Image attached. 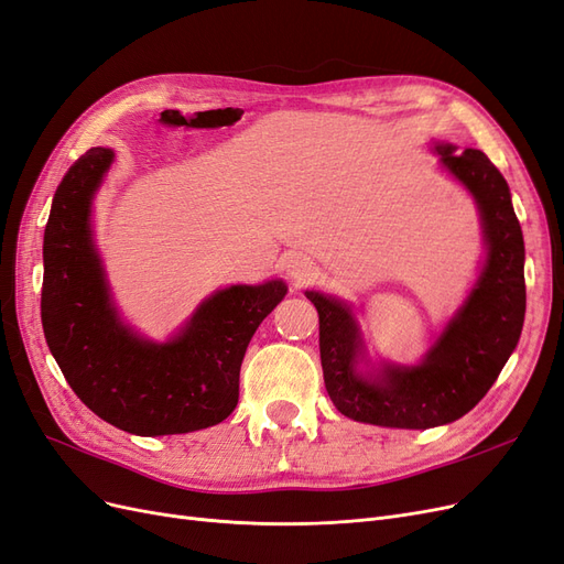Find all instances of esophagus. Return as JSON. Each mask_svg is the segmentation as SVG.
I'll return each mask as SVG.
<instances>
[{"label":"esophagus","instance_id":"obj_1","mask_svg":"<svg viewBox=\"0 0 564 564\" xmlns=\"http://www.w3.org/2000/svg\"><path fill=\"white\" fill-rule=\"evenodd\" d=\"M285 274L293 279L297 285H304L308 281H314L316 264H314L312 258H306V256H300V252H295V256H290L285 260Z\"/></svg>","mask_w":564,"mask_h":564}]
</instances>
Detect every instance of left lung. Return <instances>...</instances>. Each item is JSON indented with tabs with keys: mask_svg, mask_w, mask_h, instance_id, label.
<instances>
[{
	"mask_svg": "<svg viewBox=\"0 0 564 564\" xmlns=\"http://www.w3.org/2000/svg\"><path fill=\"white\" fill-rule=\"evenodd\" d=\"M441 169L476 202L485 258L464 304L429 351L412 362L368 358L351 304L306 290L318 312L323 381L335 408L354 422L433 429L457 422L495 384L524 323V241L511 189L480 150L433 140Z\"/></svg>",
	"mask_w": 564,
	"mask_h": 564,
	"instance_id": "obj_1",
	"label": "left lung"
}]
</instances>
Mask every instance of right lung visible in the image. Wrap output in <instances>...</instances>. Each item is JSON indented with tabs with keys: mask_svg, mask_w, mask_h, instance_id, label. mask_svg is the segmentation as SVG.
I'll return each instance as SVG.
<instances>
[{
	"mask_svg": "<svg viewBox=\"0 0 564 564\" xmlns=\"http://www.w3.org/2000/svg\"><path fill=\"white\" fill-rule=\"evenodd\" d=\"M115 161L90 148L72 163L44 231L42 325L67 384L100 420L135 435L220 424L239 403V372L258 325L288 285L215 290L173 337L154 341L123 323L94 236V198Z\"/></svg>",
	"mask_w": 564,
	"mask_h": 564,
	"instance_id": "right-lung-1",
	"label": "right lung"
}]
</instances>
